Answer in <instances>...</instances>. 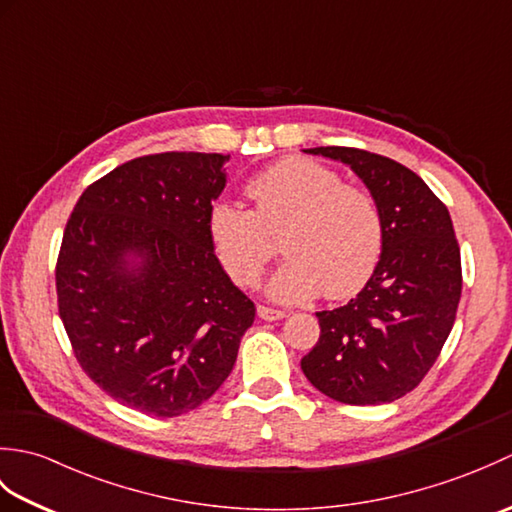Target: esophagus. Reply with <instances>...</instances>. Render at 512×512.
<instances>
[{
  "mask_svg": "<svg viewBox=\"0 0 512 512\" xmlns=\"http://www.w3.org/2000/svg\"><path fill=\"white\" fill-rule=\"evenodd\" d=\"M257 314H259V319H264V321H279L286 317L284 310H275L268 306H257Z\"/></svg>",
  "mask_w": 512,
  "mask_h": 512,
  "instance_id": "obj_1",
  "label": "esophagus"
}]
</instances>
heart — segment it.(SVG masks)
<instances>
[{"instance_id": "obj_1", "label": "heart", "mask_w": 512, "mask_h": 512, "mask_svg": "<svg viewBox=\"0 0 512 512\" xmlns=\"http://www.w3.org/2000/svg\"><path fill=\"white\" fill-rule=\"evenodd\" d=\"M253 209L215 202L206 231L215 257L237 286H253L281 244L288 259L268 281L281 303L356 295L378 268L385 244L380 204L334 169L286 158L255 173L244 187Z\"/></svg>"}]
</instances>
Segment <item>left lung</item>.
I'll use <instances>...</instances> for the list:
<instances>
[{"label": "left lung", "instance_id": "1", "mask_svg": "<svg viewBox=\"0 0 512 512\" xmlns=\"http://www.w3.org/2000/svg\"><path fill=\"white\" fill-rule=\"evenodd\" d=\"M308 154L350 165L380 204L378 268L347 306L317 312L319 341L301 369L345 405H383L416 389L449 339L462 295L460 244L447 206L400 162L356 147Z\"/></svg>", "mask_w": 512, "mask_h": 512}]
</instances>
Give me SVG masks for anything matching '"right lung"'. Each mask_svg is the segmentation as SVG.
I'll list each match as a JSON object with an SVG mask.
<instances>
[{"instance_id":"right-lung-1","label":"right lung","mask_w":512,"mask_h":512,"mask_svg":"<svg viewBox=\"0 0 512 512\" xmlns=\"http://www.w3.org/2000/svg\"><path fill=\"white\" fill-rule=\"evenodd\" d=\"M228 158L129 160L92 182L65 224L54 279L72 352L107 396L149 416L209 400L255 319L206 231ZM129 256L141 259L129 267Z\"/></svg>"}]
</instances>
